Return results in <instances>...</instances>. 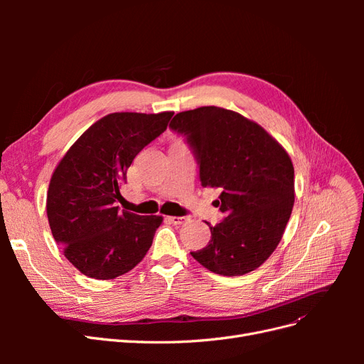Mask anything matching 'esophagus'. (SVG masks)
Wrapping results in <instances>:
<instances>
[{"mask_svg": "<svg viewBox=\"0 0 364 364\" xmlns=\"http://www.w3.org/2000/svg\"><path fill=\"white\" fill-rule=\"evenodd\" d=\"M167 220H168L170 223H173V225H182L186 218L185 217H174L173 215V217H167Z\"/></svg>", "mask_w": 364, "mask_h": 364, "instance_id": "1", "label": "esophagus"}]
</instances>
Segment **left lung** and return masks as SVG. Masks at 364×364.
<instances>
[{
	"instance_id": "obj_1",
	"label": "left lung",
	"mask_w": 364,
	"mask_h": 364,
	"mask_svg": "<svg viewBox=\"0 0 364 364\" xmlns=\"http://www.w3.org/2000/svg\"><path fill=\"white\" fill-rule=\"evenodd\" d=\"M170 127L193 147L202 186L218 188L223 222L206 247L191 252L205 269L241 277L278 247L294 203V168L269 132L238 112L202 106L174 115Z\"/></svg>"
}]
</instances>
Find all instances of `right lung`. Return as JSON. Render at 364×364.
Segmentation results:
<instances>
[{
    "instance_id": "right-lung-1",
    "label": "right lung",
    "mask_w": 364,
    "mask_h": 364,
    "mask_svg": "<svg viewBox=\"0 0 364 364\" xmlns=\"http://www.w3.org/2000/svg\"><path fill=\"white\" fill-rule=\"evenodd\" d=\"M173 114H109L85 130L54 168L47 193L51 234L86 277H121L150 249L162 217L121 211L115 202L132 161L167 129Z\"/></svg>"
}]
</instances>
